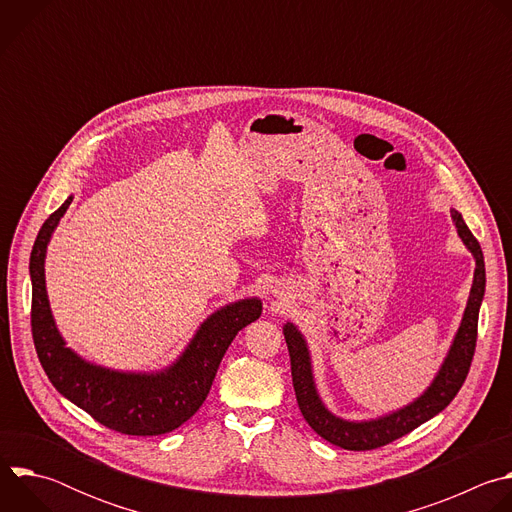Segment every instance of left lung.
Masks as SVG:
<instances>
[{"label": "left lung", "mask_w": 512, "mask_h": 512, "mask_svg": "<svg viewBox=\"0 0 512 512\" xmlns=\"http://www.w3.org/2000/svg\"><path fill=\"white\" fill-rule=\"evenodd\" d=\"M452 218L456 223L458 235L464 241V245L472 251L476 259L474 269V283L470 289L468 306L460 324V330L454 338V344L450 348L448 358L444 360L440 373L433 379L431 387L411 405L385 415L375 421H344L336 415H332L320 401L312 377V364H310V352L306 346V340L296 330L294 324H285L283 334L289 350L291 360V381H294L296 399L300 405V411L304 419L310 423V427L324 437L326 442L354 452L364 450H377L381 446H387L399 437L407 435L433 415L444 411L452 399L462 389L470 364L476 350V338H478V312L484 298V287H486V271H484V255L480 249V243L464 223V218L458 210H452Z\"/></svg>", "instance_id": "obj_1"}]
</instances>
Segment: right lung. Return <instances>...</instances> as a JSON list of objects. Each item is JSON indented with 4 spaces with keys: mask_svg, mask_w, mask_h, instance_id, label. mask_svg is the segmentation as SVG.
Instances as JSON below:
<instances>
[{
    "mask_svg": "<svg viewBox=\"0 0 512 512\" xmlns=\"http://www.w3.org/2000/svg\"><path fill=\"white\" fill-rule=\"evenodd\" d=\"M70 202L72 196L46 218L30 255L32 338L42 369L68 401L101 425L125 435L168 433L200 409L233 338L261 316V302L241 300L214 312L176 364L158 375L117 373L83 360L64 346L44 283L46 245Z\"/></svg>",
    "mask_w": 512,
    "mask_h": 512,
    "instance_id": "obj_1",
    "label": "right lung"
}]
</instances>
